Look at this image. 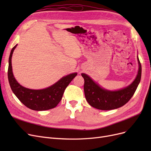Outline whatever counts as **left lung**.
<instances>
[{"instance_id":"1","label":"left lung","mask_w":151,"mask_h":151,"mask_svg":"<svg viewBox=\"0 0 151 151\" xmlns=\"http://www.w3.org/2000/svg\"><path fill=\"white\" fill-rule=\"evenodd\" d=\"M139 71L135 79L127 88L116 91L103 89L85 74H82L84 79V90L87 101L95 108L101 110H111L123 106L133 96L140 81L142 67L138 58Z\"/></svg>"}]
</instances>
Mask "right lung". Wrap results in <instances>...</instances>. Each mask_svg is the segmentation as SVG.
<instances>
[{
  "mask_svg": "<svg viewBox=\"0 0 151 151\" xmlns=\"http://www.w3.org/2000/svg\"><path fill=\"white\" fill-rule=\"evenodd\" d=\"M16 46L17 45L11 50L7 72L9 83L14 94L22 104L33 110H48L57 106L61 101L65 89L77 76V73L62 77L55 84L44 89L33 90L24 88L17 83L12 74L11 58Z\"/></svg>",
  "mask_w": 151,
  "mask_h": 151,
  "instance_id": "obj_1",
  "label": "right lung"
}]
</instances>
